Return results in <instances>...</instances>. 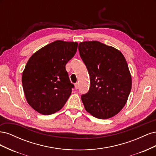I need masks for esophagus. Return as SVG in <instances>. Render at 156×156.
I'll list each match as a JSON object with an SVG mask.
<instances>
[{
	"label": "esophagus",
	"mask_w": 156,
	"mask_h": 156,
	"mask_svg": "<svg viewBox=\"0 0 156 156\" xmlns=\"http://www.w3.org/2000/svg\"><path fill=\"white\" fill-rule=\"evenodd\" d=\"M75 89H78V88H79V83H75Z\"/></svg>",
	"instance_id": "obj_1"
}]
</instances>
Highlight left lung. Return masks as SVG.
Returning a JSON list of instances; mask_svg holds the SVG:
<instances>
[{
	"label": "left lung",
	"instance_id": "obj_1",
	"mask_svg": "<svg viewBox=\"0 0 156 156\" xmlns=\"http://www.w3.org/2000/svg\"><path fill=\"white\" fill-rule=\"evenodd\" d=\"M80 56L90 79L88 92L81 100L86 111L99 119L117 115L124 107L131 89V76L120 51L98 41L81 42Z\"/></svg>",
	"mask_w": 156,
	"mask_h": 156
}]
</instances>
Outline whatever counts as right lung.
<instances>
[{"instance_id":"right-lung-1","label":"right lung","mask_w":156,"mask_h":156,"mask_svg":"<svg viewBox=\"0 0 156 156\" xmlns=\"http://www.w3.org/2000/svg\"><path fill=\"white\" fill-rule=\"evenodd\" d=\"M77 42L56 40L32 55L22 74L26 100L30 107L44 115L60 110L74 87L66 65L75 55Z\"/></svg>"}]
</instances>
